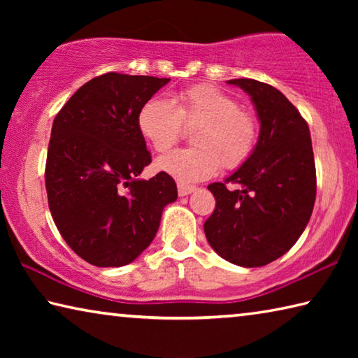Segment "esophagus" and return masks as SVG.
<instances>
[{
    "mask_svg": "<svg viewBox=\"0 0 358 358\" xmlns=\"http://www.w3.org/2000/svg\"><path fill=\"white\" fill-rule=\"evenodd\" d=\"M194 191H197L196 186L186 185V183H178V194H180V197L189 196V194H192Z\"/></svg>",
    "mask_w": 358,
    "mask_h": 358,
    "instance_id": "obj_1",
    "label": "esophagus"
}]
</instances>
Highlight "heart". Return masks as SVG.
Segmentation results:
<instances>
[{
  "instance_id": "1",
  "label": "heart",
  "mask_w": 358,
  "mask_h": 358,
  "mask_svg": "<svg viewBox=\"0 0 358 358\" xmlns=\"http://www.w3.org/2000/svg\"><path fill=\"white\" fill-rule=\"evenodd\" d=\"M185 128H194L196 147L175 150L156 162L157 171L180 181H202L220 171L243 166L256 150L259 126L238 102L211 85H194L172 94L171 101L153 98L137 115L141 136L157 153L171 150Z\"/></svg>"
}]
</instances>
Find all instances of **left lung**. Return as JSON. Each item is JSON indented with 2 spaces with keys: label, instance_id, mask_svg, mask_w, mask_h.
Here are the masks:
<instances>
[{
  "label": "left lung",
  "instance_id": "obj_1",
  "mask_svg": "<svg viewBox=\"0 0 358 358\" xmlns=\"http://www.w3.org/2000/svg\"><path fill=\"white\" fill-rule=\"evenodd\" d=\"M227 83L251 96L260 132L250 159L224 183L208 185L216 208L203 230L222 259L250 268L273 262L300 238L316 201V166L308 123L280 90L254 78Z\"/></svg>",
  "mask_w": 358,
  "mask_h": 358
}]
</instances>
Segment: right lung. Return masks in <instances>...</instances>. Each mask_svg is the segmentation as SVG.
<instances>
[{"label":"right lung","mask_w":358,"mask_h":358,"mask_svg":"<svg viewBox=\"0 0 358 358\" xmlns=\"http://www.w3.org/2000/svg\"><path fill=\"white\" fill-rule=\"evenodd\" d=\"M171 78L107 72L77 90L53 120L45 189L53 221L77 256L123 266L147 250L177 185L151 162L137 115Z\"/></svg>","instance_id":"add662e5"}]
</instances>
